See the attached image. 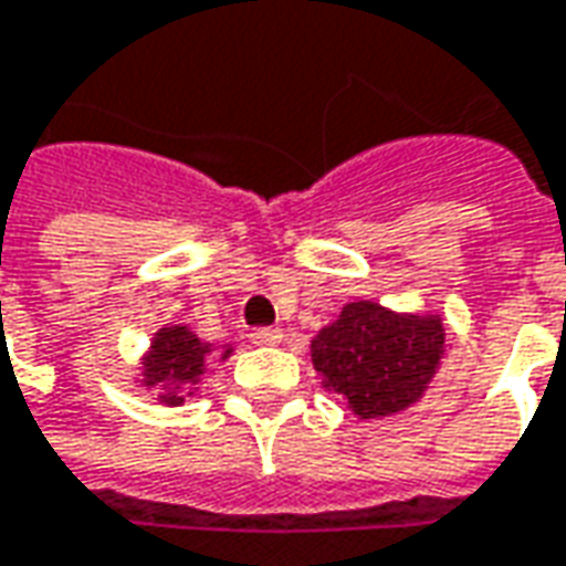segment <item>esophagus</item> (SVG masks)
Here are the masks:
<instances>
[{
    "instance_id": "1",
    "label": "esophagus",
    "mask_w": 566,
    "mask_h": 566,
    "mask_svg": "<svg viewBox=\"0 0 566 566\" xmlns=\"http://www.w3.org/2000/svg\"><path fill=\"white\" fill-rule=\"evenodd\" d=\"M282 328H256L251 332V340L256 347H275V344H282Z\"/></svg>"
}]
</instances>
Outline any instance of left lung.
<instances>
[{
	"instance_id": "8db88e82",
	"label": "left lung",
	"mask_w": 566,
	"mask_h": 566,
	"mask_svg": "<svg viewBox=\"0 0 566 566\" xmlns=\"http://www.w3.org/2000/svg\"><path fill=\"white\" fill-rule=\"evenodd\" d=\"M328 394L356 418H390L421 402L446 359L440 313H399L378 300H349L310 344Z\"/></svg>"
}]
</instances>
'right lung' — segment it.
Listing matches in <instances>:
<instances>
[{"label": "right lung", "mask_w": 566, "mask_h": 566, "mask_svg": "<svg viewBox=\"0 0 566 566\" xmlns=\"http://www.w3.org/2000/svg\"><path fill=\"white\" fill-rule=\"evenodd\" d=\"M234 353L232 344L201 340L182 322L157 328L148 349L138 359V387L154 390L160 406H182L186 396L198 390L210 363H226Z\"/></svg>", "instance_id": "right-lung-1"}]
</instances>
